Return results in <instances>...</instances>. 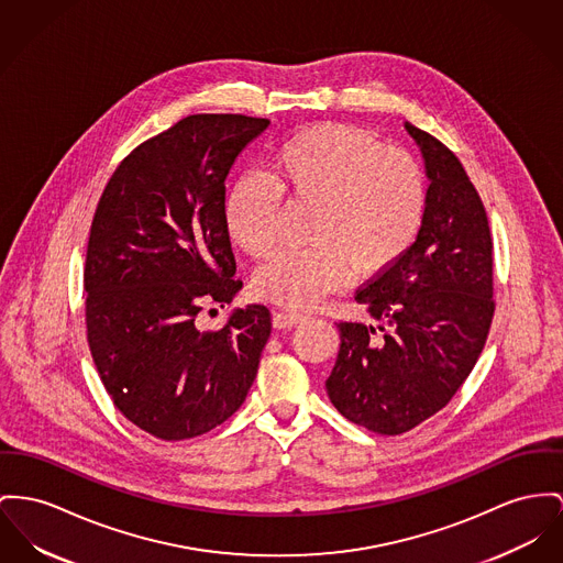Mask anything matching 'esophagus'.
Here are the masks:
<instances>
[{
    "mask_svg": "<svg viewBox=\"0 0 563 563\" xmlns=\"http://www.w3.org/2000/svg\"><path fill=\"white\" fill-rule=\"evenodd\" d=\"M309 316L307 313H299V311H290V309H282L273 316V327L275 329H290L297 327L300 322H305Z\"/></svg>",
    "mask_w": 563,
    "mask_h": 563,
    "instance_id": "esophagus-1",
    "label": "esophagus"
}]
</instances>
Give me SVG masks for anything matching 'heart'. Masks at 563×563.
<instances>
[{
    "mask_svg": "<svg viewBox=\"0 0 563 563\" xmlns=\"http://www.w3.org/2000/svg\"><path fill=\"white\" fill-rule=\"evenodd\" d=\"M282 196L311 207L309 247L279 252L254 275L256 297L311 307L354 279L386 275L418 241L429 211V181L410 151L386 147L365 128L316 123L286 136L264 175L241 177L225 196L230 241L266 258L279 241Z\"/></svg>",
    "mask_w": 563,
    "mask_h": 563,
    "instance_id": "b5f03b06",
    "label": "heart"
}]
</instances>
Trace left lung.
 <instances>
[{
  "label": "left lung",
  "instance_id": "1",
  "mask_svg": "<svg viewBox=\"0 0 563 563\" xmlns=\"http://www.w3.org/2000/svg\"><path fill=\"white\" fill-rule=\"evenodd\" d=\"M406 128L431 179L427 220L406 258L356 290L377 324L339 320L341 347L327 379L339 412L379 435H401L449 406L495 313L493 236L481 194L442 141Z\"/></svg>",
  "mask_w": 563,
  "mask_h": 563
}]
</instances>
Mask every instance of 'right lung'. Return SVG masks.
I'll list each match as a JSON object with an SVG mask.
<instances>
[{
  "label": "right lung",
  "mask_w": 563,
  "mask_h": 563,
  "mask_svg": "<svg viewBox=\"0 0 563 563\" xmlns=\"http://www.w3.org/2000/svg\"><path fill=\"white\" fill-rule=\"evenodd\" d=\"M266 125L247 114L184 117L121 159L93 213L82 275L89 350L117 410L159 440L216 429L258 374L266 305L236 309L218 331H198L196 316L243 286L224 181Z\"/></svg>",
  "instance_id": "obj_1"
}]
</instances>
